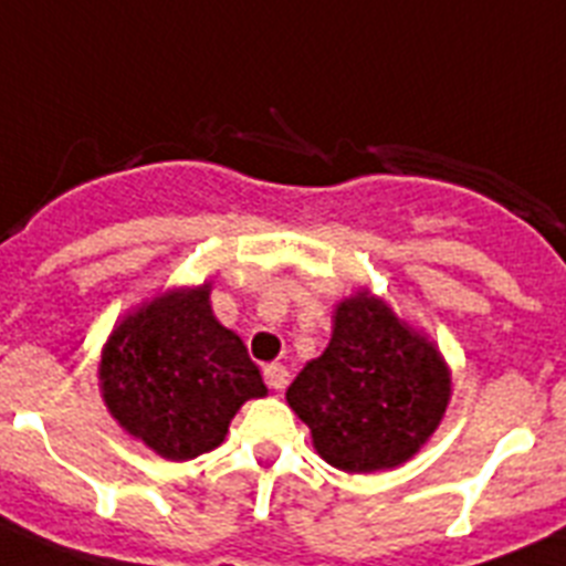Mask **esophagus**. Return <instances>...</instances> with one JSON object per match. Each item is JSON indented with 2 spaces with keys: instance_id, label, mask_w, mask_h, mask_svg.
I'll return each instance as SVG.
<instances>
[{
  "instance_id": "esophagus-1",
  "label": "esophagus",
  "mask_w": 566,
  "mask_h": 566,
  "mask_svg": "<svg viewBox=\"0 0 566 566\" xmlns=\"http://www.w3.org/2000/svg\"><path fill=\"white\" fill-rule=\"evenodd\" d=\"M264 381L270 390H284L290 385V373L284 365H268L264 367Z\"/></svg>"
}]
</instances>
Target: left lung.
I'll return each mask as SVG.
<instances>
[{"mask_svg":"<svg viewBox=\"0 0 566 566\" xmlns=\"http://www.w3.org/2000/svg\"><path fill=\"white\" fill-rule=\"evenodd\" d=\"M450 399L439 350L367 293L338 304L327 350L287 387V405L313 444L344 473H373L410 459Z\"/></svg>","mask_w":566,"mask_h":566,"instance_id":"8db88e82","label":"left lung"}]
</instances>
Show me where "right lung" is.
Instances as JSON below:
<instances>
[{
  "label": "right lung",
  "instance_id": "add662e5",
  "mask_svg": "<svg viewBox=\"0 0 566 566\" xmlns=\"http://www.w3.org/2000/svg\"><path fill=\"white\" fill-rule=\"evenodd\" d=\"M208 296L210 284L165 293L127 316L102 353V396L113 419L170 461L222 444L235 410L268 392Z\"/></svg>",
  "mask_w": 566,
  "mask_h": 566
}]
</instances>
